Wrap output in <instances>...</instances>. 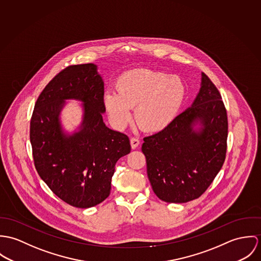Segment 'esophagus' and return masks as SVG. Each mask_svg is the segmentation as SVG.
Returning a JSON list of instances; mask_svg holds the SVG:
<instances>
[{
    "mask_svg": "<svg viewBox=\"0 0 261 261\" xmlns=\"http://www.w3.org/2000/svg\"><path fill=\"white\" fill-rule=\"evenodd\" d=\"M130 144H131V147H132V149H136L139 144H140V141H139V139H137V138H131L130 139Z\"/></svg>",
    "mask_w": 261,
    "mask_h": 261,
    "instance_id": "esophagus-1",
    "label": "esophagus"
}]
</instances>
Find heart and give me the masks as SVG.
<instances>
[{
	"instance_id": "b5f03b06",
	"label": "heart",
	"mask_w": 261,
	"mask_h": 261,
	"mask_svg": "<svg viewBox=\"0 0 261 261\" xmlns=\"http://www.w3.org/2000/svg\"><path fill=\"white\" fill-rule=\"evenodd\" d=\"M114 92H106L103 104L113 125L124 128L131 109L138 125L146 132L167 128L178 115L185 100L186 88L180 78L160 71L134 69L121 74Z\"/></svg>"
}]
</instances>
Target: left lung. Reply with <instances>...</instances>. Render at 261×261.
<instances>
[{
  "label": "left lung",
  "mask_w": 261,
  "mask_h": 261,
  "mask_svg": "<svg viewBox=\"0 0 261 261\" xmlns=\"http://www.w3.org/2000/svg\"><path fill=\"white\" fill-rule=\"evenodd\" d=\"M221 95L201 73L193 103L164 130L145 137L142 152L154 193L168 203L198 198L220 171L226 155L227 114Z\"/></svg>",
  "instance_id": "left-lung-1"
}]
</instances>
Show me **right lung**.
Here are the masks:
<instances>
[{
    "mask_svg": "<svg viewBox=\"0 0 261 261\" xmlns=\"http://www.w3.org/2000/svg\"><path fill=\"white\" fill-rule=\"evenodd\" d=\"M103 96L97 65L69 66L42 91L31 119L37 172L60 199L78 208L93 207L109 196L115 164L131 151L128 136L104 123ZM68 99L81 101L84 111L72 133L60 121Z\"/></svg>",
    "mask_w": 261,
    "mask_h": 261,
    "instance_id": "right-lung-1",
    "label": "right lung"
}]
</instances>
